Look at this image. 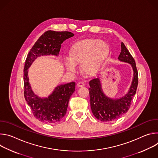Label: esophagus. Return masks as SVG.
<instances>
[{"label": "esophagus", "mask_w": 158, "mask_h": 158, "mask_svg": "<svg viewBox=\"0 0 158 158\" xmlns=\"http://www.w3.org/2000/svg\"><path fill=\"white\" fill-rule=\"evenodd\" d=\"M84 83L83 82H79L78 83H77V87H83V86H84Z\"/></svg>", "instance_id": "esophagus-1"}]
</instances>
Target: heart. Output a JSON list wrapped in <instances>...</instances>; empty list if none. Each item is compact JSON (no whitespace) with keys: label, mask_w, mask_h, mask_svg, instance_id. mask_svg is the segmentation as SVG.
Returning <instances> with one entry per match:
<instances>
[{"label":"heart","mask_w":158,"mask_h":158,"mask_svg":"<svg viewBox=\"0 0 158 158\" xmlns=\"http://www.w3.org/2000/svg\"><path fill=\"white\" fill-rule=\"evenodd\" d=\"M109 54L107 44L97 39H85L74 43L65 62L67 69L76 71V64L81 63V70L87 76H94L100 69Z\"/></svg>","instance_id":"heart-1"}]
</instances>
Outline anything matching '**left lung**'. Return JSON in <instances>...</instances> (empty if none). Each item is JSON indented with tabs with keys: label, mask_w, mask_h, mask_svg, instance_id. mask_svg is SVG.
Returning <instances> with one entry per match:
<instances>
[{
	"label": "left lung",
	"mask_w": 158,
	"mask_h": 158,
	"mask_svg": "<svg viewBox=\"0 0 158 158\" xmlns=\"http://www.w3.org/2000/svg\"><path fill=\"white\" fill-rule=\"evenodd\" d=\"M118 59L121 61L129 63L134 71V77L129 91L124 97L118 99L109 98L103 93L98 78L89 81V91L92 112L98 120L103 122L115 121L126 113L130 107L131 101L136 93L138 72L136 62L123 42L121 43V51Z\"/></svg>",
	"instance_id": "left-lung-1"
}]
</instances>
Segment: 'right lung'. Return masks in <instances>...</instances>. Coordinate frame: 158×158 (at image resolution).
I'll return each mask as SVG.
<instances>
[{
  "label": "right lung",
  "mask_w": 158,
  "mask_h": 158,
  "mask_svg": "<svg viewBox=\"0 0 158 158\" xmlns=\"http://www.w3.org/2000/svg\"><path fill=\"white\" fill-rule=\"evenodd\" d=\"M71 32H45L36 41L27 54L24 69V98L34 117L48 124L59 122L65 115L69 99L75 91L76 83L71 82L57 86L48 98L42 99L35 95L29 82L28 69L34 60L40 56L55 55L59 53L61 44L74 36Z\"/></svg>",
  "instance_id": "obj_1"
}]
</instances>
